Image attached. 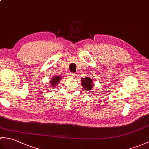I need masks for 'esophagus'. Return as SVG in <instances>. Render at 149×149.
I'll list each match as a JSON object with an SVG mask.
<instances>
[{"instance_id":"1","label":"esophagus","mask_w":149,"mask_h":149,"mask_svg":"<svg viewBox=\"0 0 149 149\" xmlns=\"http://www.w3.org/2000/svg\"><path fill=\"white\" fill-rule=\"evenodd\" d=\"M69 75H70V77H74L75 76V74H72V73H70Z\"/></svg>"}]
</instances>
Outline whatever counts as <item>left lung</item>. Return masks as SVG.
I'll list each match as a JSON object with an SVG mask.
<instances>
[{
    "mask_svg": "<svg viewBox=\"0 0 149 149\" xmlns=\"http://www.w3.org/2000/svg\"><path fill=\"white\" fill-rule=\"evenodd\" d=\"M81 85L86 91H90L94 86L92 79L90 77L82 78Z\"/></svg>",
    "mask_w": 149,
    "mask_h": 149,
    "instance_id": "obj_1",
    "label": "left lung"
}]
</instances>
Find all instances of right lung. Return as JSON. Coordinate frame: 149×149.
I'll use <instances>...</instances> for the list:
<instances>
[{
  "mask_svg": "<svg viewBox=\"0 0 149 149\" xmlns=\"http://www.w3.org/2000/svg\"><path fill=\"white\" fill-rule=\"evenodd\" d=\"M61 76H60V75H55V76L52 77L51 80L50 81V84H51L52 86H56L61 80Z\"/></svg>",
  "mask_w": 149,
  "mask_h": 149,
  "instance_id": "1",
  "label": "right lung"
}]
</instances>
